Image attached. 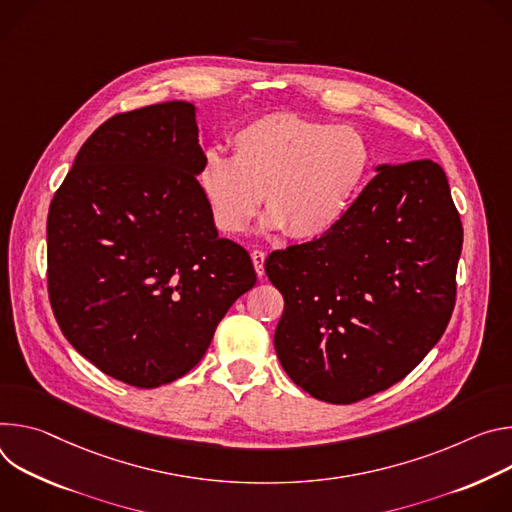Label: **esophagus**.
Masks as SVG:
<instances>
[{"label":"esophagus","instance_id":"34e87169","mask_svg":"<svg viewBox=\"0 0 512 512\" xmlns=\"http://www.w3.org/2000/svg\"><path fill=\"white\" fill-rule=\"evenodd\" d=\"M264 260H266V254L262 250H254L252 252V262H254V268L258 272V276L264 274Z\"/></svg>","mask_w":512,"mask_h":512}]
</instances>
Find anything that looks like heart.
I'll return each mask as SVG.
<instances>
[{
    "instance_id": "heart-1",
    "label": "heart",
    "mask_w": 512,
    "mask_h": 512,
    "mask_svg": "<svg viewBox=\"0 0 512 512\" xmlns=\"http://www.w3.org/2000/svg\"><path fill=\"white\" fill-rule=\"evenodd\" d=\"M232 158L209 152L199 187L225 234H242L260 201L268 230L317 240L344 219L370 170V146L350 126H329L276 111L242 126L230 140Z\"/></svg>"
}]
</instances>
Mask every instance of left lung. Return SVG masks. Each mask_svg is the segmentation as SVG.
<instances>
[{"mask_svg": "<svg viewBox=\"0 0 512 512\" xmlns=\"http://www.w3.org/2000/svg\"><path fill=\"white\" fill-rule=\"evenodd\" d=\"M462 242L437 162L378 166L331 232L264 262L285 297L274 348L291 380L333 405L403 380L451 319Z\"/></svg>", "mask_w": 512, "mask_h": 512, "instance_id": "left-lung-1", "label": "left lung"}]
</instances>
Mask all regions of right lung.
<instances>
[{
  "mask_svg": "<svg viewBox=\"0 0 512 512\" xmlns=\"http://www.w3.org/2000/svg\"><path fill=\"white\" fill-rule=\"evenodd\" d=\"M203 162L195 105H148L103 122L50 201L56 323L81 356L136 388L197 366L256 285L250 254L217 236L197 181Z\"/></svg>",
  "mask_w": 512,
  "mask_h": 512,
  "instance_id": "add662e5",
  "label": "right lung"
}]
</instances>
